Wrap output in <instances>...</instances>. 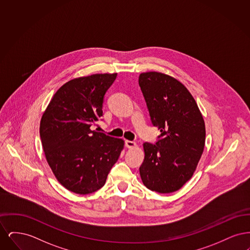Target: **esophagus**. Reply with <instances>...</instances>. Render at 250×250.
I'll return each mask as SVG.
<instances>
[{
  "label": "esophagus",
  "mask_w": 250,
  "mask_h": 250,
  "mask_svg": "<svg viewBox=\"0 0 250 250\" xmlns=\"http://www.w3.org/2000/svg\"><path fill=\"white\" fill-rule=\"evenodd\" d=\"M125 146L127 147V148H134V147H136L137 146V144L135 142H132V141H125Z\"/></svg>",
  "instance_id": "esophagus-1"
}]
</instances>
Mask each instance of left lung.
<instances>
[{"label": "left lung", "instance_id": "8db88e82", "mask_svg": "<svg viewBox=\"0 0 250 250\" xmlns=\"http://www.w3.org/2000/svg\"><path fill=\"white\" fill-rule=\"evenodd\" d=\"M139 84L152 123L161 132L155 144L143 143L141 178L150 190L175 192L193 176L204 150L202 112L187 87L171 76L145 72Z\"/></svg>", "mask_w": 250, "mask_h": 250}]
</instances>
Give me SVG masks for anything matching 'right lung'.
<instances>
[{
	"instance_id": "add662e5",
	"label": "right lung",
	"mask_w": 250,
	"mask_h": 250,
	"mask_svg": "<svg viewBox=\"0 0 250 250\" xmlns=\"http://www.w3.org/2000/svg\"><path fill=\"white\" fill-rule=\"evenodd\" d=\"M117 73L73 79L54 94L40 121L43 150L54 176L67 190L100 189L124 149L122 139L91 129L103 115L104 95Z\"/></svg>"
}]
</instances>
